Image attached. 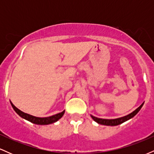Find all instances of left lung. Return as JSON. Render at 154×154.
Wrapping results in <instances>:
<instances>
[{
	"label": "left lung",
	"instance_id": "1",
	"mask_svg": "<svg viewBox=\"0 0 154 154\" xmlns=\"http://www.w3.org/2000/svg\"><path fill=\"white\" fill-rule=\"evenodd\" d=\"M144 103L141 104L140 106L137 108V109H135V111H132V113H130L128 115L123 116V117L117 118V119H100V118L95 117V116H93L91 115L92 119L94 120L95 122H96L97 123L100 124V125H107V126H116V125H119L120 124L125 122L128 121V120L130 119L131 118L135 116L136 114L138 113V111L140 110V109L142 108L143 105Z\"/></svg>",
	"mask_w": 154,
	"mask_h": 154
}]
</instances>
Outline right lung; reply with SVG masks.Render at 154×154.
I'll list each match as a JSON object with an SVG mask.
<instances>
[{"label":"right lung","mask_w":154,"mask_h":154,"mask_svg":"<svg viewBox=\"0 0 154 154\" xmlns=\"http://www.w3.org/2000/svg\"><path fill=\"white\" fill-rule=\"evenodd\" d=\"M12 107H13L14 110L17 112V114H19L21 117L23 119L27 120V121L30 122L33 124H36V125H49V124H52L57 122L58 120L61 119L62 117L63 114H64L65 111H63L62 112L59 113V114H56L55 115H53L51 116H48V117H36L30 114H26V113L23 112V111H20L19 109H17V107L14 105L13 103L11 102Z\"/></svg>","instance_id":"add662e5"}]
</instances>
